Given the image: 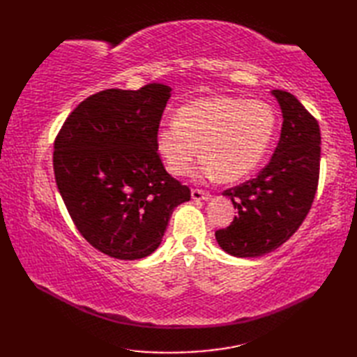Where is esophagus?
Returning a JSON list of instances; mask_svg holds the SVG:
<instances>
[{"instance_id":"1","label":"esophagus","mask_w":357,"mask_h":357,"mask_svg":"<svg viewBox=\"0 0 357 357\" xmlns=\"http://www.w3.org/2000/svg\"><path fill=\"white\" fill-rule=\"evenodd\" d=\"M192 198L195 201H207V199H210V193L208 192H204V190H199V188H193V190H192Z\"/></svg>"}]
</instances>
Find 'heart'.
<instances>
[{"instance_id": "heart-1", "label": "heart", "mask_w": 357, "mask_h": 357, "mask_svg": "<svg viewBox=\"0 0 357 357\" xmlns=\"http://www.w3.org/2000/svg\"><path fill=\"white\" fill-rule=\"evenodd\" d=\"M278 126L276 110L261 100L198 98L176 112L174 123L158 128L155 146L165 169L184 176L198 156L199 179L234 183L252 173L267 155Z\"/></svg>"}]
</instances>
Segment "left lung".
<instances>
[{"label":"left lung","mask_w":357,"mask_h":357,"mask_svg":"<svg viewBox=\"0 0 357 357\" xmlns=\"http://www.w3.org/2000/svg\"><path fill=\"white\" fill-rule=\"evenodd\" d=\"M271 93L284 118L275 153L256 178L222 193L238 215L215 236L231 256L257 257L290 239L312 208L319 183V124L291 93Z\"/></svg>","instance_id":"left-lung-1"}]
</instances>
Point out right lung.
Instances as JSON below:
<instances>
[{"label": "right lung", "mask_w": 357, "mask_h": 357, "mask_svg": "<svg viewBox=\"0 0 357 357\" xmlns=\"http://www.w3.org/2000/svg\"><path fill=\"white\" fill-rule=\"evenodd\" d=\"M169 86L107 89L78 104L58 132L53 172L67 211L90 245L135 261L159 247L190 188L164 169L155 136Z\"/></svg>", "instance_id": "right-lung-1"}]
</instances>
